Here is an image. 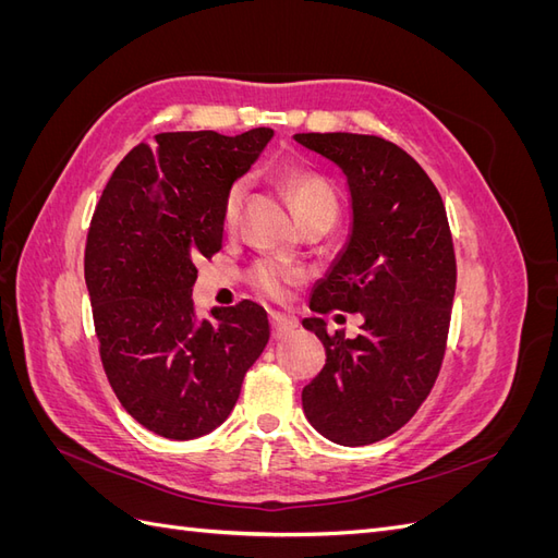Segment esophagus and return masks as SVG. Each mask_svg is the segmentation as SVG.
<instances>
[{
	"mask_svg": "<svg viewBox=\"0 0 558 558\" xmlns=\"http://www.w3.org/2000/svg\"><path fill=\"white\" fill-rule=\"evenodd\" d=\"M269 324H272L275 340H283V337H289L291 332H295L298 318L286 316V314H272V316H269Z\"/></svg>",
	"mask_w": 558,
	"mask_h": 558,
	"instance_id": "esophagus-1",
	"label": "esophagus"
}]
</instances>
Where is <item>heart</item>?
<instances>
[{"label": "heart", "instance_id": "b5f03b06", "mask_svg": "<svg viewBox=\"0 0 558 558\" xmlns=\"http://www.w3.org/2000/svg\"><path fill=\"white\" fill-rule=\"evenodd\" d=\"M283 189L289 193L300 221L314 216H326L335 221L337 197L326 181H320L318 177H312L305 172H293L283 179ZM244 197H246V181H234L230 185V191L226 195V205H223L226 226L238 223ZM293 279H298V272L283 267L277 260H263L256 269H253V283H256V289L263 295H269V298H281L286 293V286H289Z\"/></svg>", "mask_w": 558, "mask_h": 558}]
</instances>
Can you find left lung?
Here are the masks:
<instances>
[{
  "label": "left lung",
  "mask_w": 558,
  "mask_h": 558,
  "mask_svg": "<svg viewBox=\"0 0 558 558\" xmlns=\"http://www.w3.org/2000/svg\"><path fill=\"white\" fill-rule=\"evenodd\" d=\"M293 140L330 160L349 191L347 242L314 291L318 314H363L359 337L328 335L326 365L302 388L310 424L344 447L400 430L440 373L456 293V260L442 197L418 162L375 134L302 132Z\"/></svg>",
  "instance_id": "obj_1"
}]
</instances>
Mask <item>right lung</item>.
I'll return each instance as SVG.
<instances>
[{
	"label": "right lung",
	"mask_w": 558,
	"mask_h": 558,
	"mask_svg": "<svg viewBox=\"0 0 558 558\" xmlns=\"http://www.w3.org/2000/svg\"><path fill=\"white\" fill-rule=\"evenodd\" d=\"M275 130L226 137L162 132L116 167L93 214L86 286L113 393L140 424L170 440L218 428L258 361L269 320L244 300L195 314V263L223 246L230 185Z\"/></svg>",
	"instance_id": "1"
}]
</instances>
